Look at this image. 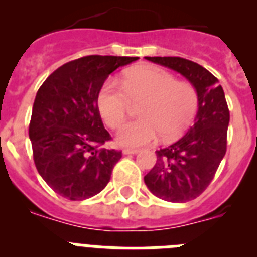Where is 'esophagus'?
<instances>
[{"label":"esophagus","instance_id":"obj_1","mask_svg":"<svg viewBox=\"0 0 257 257\" xmlns=\"http://www.w3.org/2000/svg\"><path fill=\"white\" fill-rule=\"evenodd\" d=\"M123 154H136L138 152H139V149H135V148H124L123 151Z\"/></svg>","mask_w":257,"mask_h":257}]
</instances>
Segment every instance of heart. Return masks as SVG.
Segmentation results:
<instances>
[{"label":"heart","mask_w":257,"mask_h":257,"mask_svg":"<svg viewBox=\"0 0 257 257\" xmlns=\"http://www.w3.org/2000/svg\"><path fill=\"white\" fill-rule=\"evenodd\" d=\"M142 118L123 124L115 140L123 147H142L156 139H178L192 123L199 106L196 86L178 81L174 74L156 65L127 70L122 86L106 79L97 94V109L110 128L123 123L131 103H142Z\"/></svg>","instance_id":"obj_1"}]
</instances>
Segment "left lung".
Listing matches in <instances>:
<instances>
[{
    "mask_svg": "<svg viewBox=\"0 0 257 257\" xmlns=\"http://www.w3.org/2000/svg\"><path fill=\"white\" fill-rule=\"evenodd\" d=\"M147 60L174 69L196 86L199 106L194 124L165 149L144 176L148 189L175 203L192 201L210 185L226 152L229 109L219 79L206 68L179 56H147Z\"/></svg>",
    "mask_w": 257,
    "mask_h": 257,
    "instance_id": "obj_1",
    "label": "left lung"
}]
</instances>
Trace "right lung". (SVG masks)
Here are the masks:
<instances>
[{
  "label": "right lung",
  "instance_id": "1",
  "mask_svg": "<svg viewBox=\"0 0 257 257\" xmlns=\"http://www.w3.org/2000/svg\"><path fill=\"white\" fill-rule=\"evenodd\" d=\"M139 58L88 55L68 61L36 95L29 138L38 174L70 201L100 193L122 152L101 148L110 140L97 109V94L117 68Z\"/></svg>",
  "mask_w": 257,
  "mask_h": 257
}]
</instances>
